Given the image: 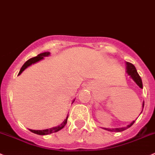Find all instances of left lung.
<instances>
[{"instance_id":"8db88e82","label":"left lung","mask_w":155,"mask_h":155,"mask_svg":"<svg viewBox=\"0 0 155 155\" xmlns=\"http://www.w3.org/2000/svg\"><path fill=\"white\" fill-rule=\"evenodd\" d=\"M127 73H128V74L131 76L132 79L135 81V82H136V83L137 84V85H139L141 88H143V86H142V79H141L140 76H139V73H138L136 67H135V66L133 65V64H131V63H129V62L127 63ZM143 107H144V104H143ZM134 123H135V121H133V122H132L130 125H128L127 127H123V128L105 129V130H108V131H111V132H122V131H124V130H127V129L130 128V127H132Z\"/></svg>"}]
</instances>
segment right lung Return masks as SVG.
<instances>
[{"mask_svg": "<svg viewBox=\"0 0 155 155\" xmlns=\"http://www.w3.org/2000/svg\"><path fill=\"white\" fill-rule=\"evenodd\" d=\"M49 54H50V52H44V53H41V54H38L36 57H34V58H30V59L28 60V61H27L26 62H25V64L22 65V67H21L18 76H19V74H21V73H22V71H24V70H25V69H26L28 67H29L30 65H31L32 64H35V63L38 62V61H39L40 60L43 59V58H44V57L48 56ZM73 102H74V101H73ZM67 119H68V116H67V118L64 120V121L61 124V125L58 126V127H53V128L48 129V130H29L31 132V133H35V134H38V135H48V134H51V133H56V132L62 130V129L65 127L66 124H67Z\"/></svg>", "mask_w": 155, "mask_h": 155, "instance_id": "add662e5", "label": "right lung"}]
</instances>
